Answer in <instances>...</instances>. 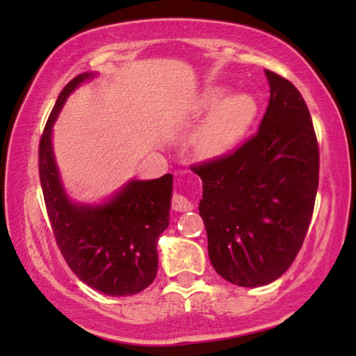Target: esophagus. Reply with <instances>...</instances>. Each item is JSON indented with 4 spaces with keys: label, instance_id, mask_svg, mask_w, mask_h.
<instances>
[{
    "label": "esophagus",
    "instance_id": "obj_1",
    "mask_svg": "<svg viewBox=\"0 0 356 356\" xmlns=\"http://www.w3.org/2000/svg\"><path fill=\"white\" fill-rule=\"evenodd\" d=\"M194 206L191 202V199L183 196V194H178L175 193L173 197H172V209L173 211H178V212H186V211H191Z\"/></svg>",
    "mask_w": 356,
    "mask_h": 356
}]
</instances>
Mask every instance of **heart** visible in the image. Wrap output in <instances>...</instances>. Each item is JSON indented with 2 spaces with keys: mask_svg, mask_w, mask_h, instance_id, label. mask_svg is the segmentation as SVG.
<instances>
[{
  "mask_svg": "<svg viewBox=\"0 0 356 356\" xmlns=\"http://www.w3.org/2000/svg\"><path fill=\"white\" fill-rule=\"evenodd\" d=\"M225 95L222 87H209L194 106L196 115L207 113L193 138V147L202 159H217L235 149L250 133L257 116V102L251 94Z\"/></svg>",
  "mask_w": 356,
  "mask_h": 356,
  "instance_id": "1",
  "label": "heart"
}]
</instances>
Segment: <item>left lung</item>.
Listing matches in <instances>:
<instances>
[{
    "instance_id": "8db88e82",
    "label": "left lung",
    "mask_w": 356,
    "mask_h": 356,
    "mask_svg": "<svg viewBox=\"0 0 356 356\" xmlns=\"http://www.w3.org/2000/svg\"><path fill=\"white\" fill-rule=\"evenodd\" d=\"M269 105L254 136L191 165L202 179L199 216L213 269L240 286L267 285L303 246L319 184V145L306 102L266 70Z\"/></svg>"
}]
</instances>
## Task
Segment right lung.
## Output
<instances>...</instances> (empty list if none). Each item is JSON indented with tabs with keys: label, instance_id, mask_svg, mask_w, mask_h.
Wrapping results in <instances>:
<instances>
[{
	"label": "right lung",
	"instance_id": "1",
	"mask_svg": "<svg viewBox=\"0 0 356 356\" xmlns=\"http://www.w3.org/2000/svg\"><path fill=\"white\" fill-rule=\"evenodd\" d=\"M90 76H76L58 97L38 144V175L48 220L70 269L102 293L129 296L157 275V241L168 227L173 175L133 179L104 206H77L66 197L53 157L51 126L67 95Z\"/></svg>",
	"mask_w": 356,
	"mask_h": 356
}]
</instances>
